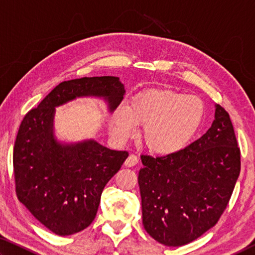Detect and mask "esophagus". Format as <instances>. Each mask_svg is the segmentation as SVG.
<instances>
[{"label":"esophagus","instance_id":"34e87169","mask_svg":"<svg viewBox=\"0 0 255 255\" xmlns=\"http://www.w3.org/2000/svg\"><path fill=\"white\" fill-rule=\"evenodd\" d=\"M137 163H138V157L136 156L135 154H130L127 157L126 161H125V165L128 166V167H131V166H135Z\"/></svg>","mask_w":255,"mask_h":255}]
</instances>
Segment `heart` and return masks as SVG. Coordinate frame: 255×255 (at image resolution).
Instances as JSON below:
<instances>
[{
    "label": "heart",
    "mask_w": 255,
    "mask_h": 255,
    "mask_svg": "<svg viewBox=\"0 0 255 255\" xmlns=\"http://www.w3.org/2000/svg\"><path fill=\"white\" fill-rule=\"evenodd\" d=\"M205 116L204 101L193 94L155 90L137 94L128 107H119L111 117L116 139L126 141L143 126L141 143L150 152L172 154L190 144Z\"/></svg>",
    "instance_id": "heart-1"
}]
</instances>
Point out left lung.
Listing matches in <instances>:
<instances>
[{
    "label": "left lung",
    "instance_id": "left-lung-1",
    "mask_svg": "<svg viewBox=\"0 0 255 255\" xmlns=\"http://www.w3.org/2000/svg\"><path fill=\"white\" fill-rule=\"evenodd\" d=\"M237 145L230 115L217 105L213 125L199 139L163 156L140 155L143 225L155 241L182 247L216 225L240 175Z\"/></svg>",
    "mask_w": 255,
    "mask_h": 255
}]
</instances>
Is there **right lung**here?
Instances as JSON below:
<instances>
[{
	"label": "right lung",
	"mask_w": 255,
	"mask_h": 255,
	"mask_svg": "<svg viewBox=\"0 0 255 255\" xmlns=\"http://www.w3.org/2000/svg\"><path fill=\"white\" fill-rule=\"evenodd\" d=\"M125 89L116 76L59 83L21 122L13 148L15 193L34 218L60 236L91 225L101 193L128 157L92 139L63 145L54 138L55 107L77 97H103L115 110Z\"/></svg>",
	"instance_id": "1"
}]
</instances>
